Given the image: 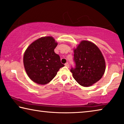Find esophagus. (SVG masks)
Returning a JSON list of instances; mask_svg holds the SVG:
<instances>
[{
  "instance_id": "1",
  "label": "esophagus",
  "mask_w": 124,
  "mask_h": 124,
  "mask_svg": "<svg viewBox=\"0 0 124 124\" xmlns=\"http://www.w3.org/2000/svg\"><path fill=\"white\" fill-rule=\"evenodd\" d=\"M65 66H66V67H69V64H68V62H67V63H65Z\"/></svg>"
}]
</instances>
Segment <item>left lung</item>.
<instances>
[{
	"mask_svg": "<svg viewBox=\"0 0 124 124\" xmlns=\"http://www.w3.org/2000/svg\"><path fill=\"white\" fill-rule=\"evenodd\" d=\"M75 68H71L75 80L84 87L92 86L102 78L106 66L103 56L96 45L82 40L74 49Z\"/></svg>",
	"mask_w": 124,
	"mask_h": 124,
	"instance_id": "obj_1",
	"label": "left lung"
}]
</instances>
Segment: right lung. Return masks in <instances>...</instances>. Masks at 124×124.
Here are the masks:
<instances>
[{
  "label": "right lung",
  "mask_w": 124,
  "mask_h": 124,
  "mask_svg": "<svg viewBox=\"0 0 124 124\" xmlns=\"http://www.w3.org/2000/svg\"><path fill=\"white\" fill-rule=\"evenodd\" d=\"M58 43L52 37L38 39L28 46L23 56L24 66L31 80L39 85L49 83L64 64L54 49Z\"/></svg>",
  "instance_id": "add662e5"
}]
</instances>
